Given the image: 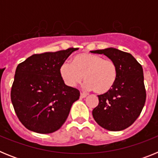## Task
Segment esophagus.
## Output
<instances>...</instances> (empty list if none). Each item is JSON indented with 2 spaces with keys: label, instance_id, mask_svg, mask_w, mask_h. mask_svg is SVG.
<instances>
[{
  "label": "esophagus",
  "instance_id": "1",
  "mask_svg": "<svg viewBox=\"0 0 158 158\" xmlns=\"http://www.w3.org/2000/svg\"><path fill=\"white\" fill-rule=\"evenodd\" d=\"M86 96H87V95H86L85 93H81V96H80L81 98H85Z\"/></svg>",
  "mask_w": 158,
  "mask_h": 158
}]
</instances>
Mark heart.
<instances>
[{"label": "heart", "mask_w": 158, "mask_h": 158, "mask_svg": "<svg viewBox=\"0 0 158 158\" xmlns=\"http://www.w3.org/2000/svg\"><path fill=\"white\" fill-rule=\"evenodd\" d=\"M60 75L68 86L73 87L84 78L86 90L97 94L109 92L116 81L118 67L113 60L91 53H82L74 57L73 64L65 62L60 66Z\"/></svg>", "instance_id": "obj_1"}]
</instances>
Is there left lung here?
Wrapping results in <instances>:
<instances>
[{"instance_id": "1", "label": "left lung", "mask_w": 158, "mask_h": 158, "mask_svg": "<svg viewBox=\"0 0 158 158\" xmlns=\"http://www.w3.org/2000/svg\"><path fill=\"white\" fill-rule=\"evenodd\" d=\"M93 53L103 54L113 60L118 67V76L112 89L98 96L99 104L93 110V116L104 129L123 131L135 123L146 103L142 67L131 54L115 48Z\"/></svg>"}]
</instances>
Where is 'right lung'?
Masks as SVG:
<instances>
[{
    "instance_id": "add662e5",
    "label": "right lung",
    "mask_w": 158,
    "mask_h": 158,
    "mask_svg": "<svg viewBox=\"0 0 158 158\" xmlns=\"http://www.w3.org/2000/svg\"><path fill=\"white\" fill-rule=\"evenodd\" d=\"M77 50L33 54L16 67L11 100L19 120L29 131L53 133L66 120L80 91L65 85L60 66Z\"/></svg>"
}]
</instances>
